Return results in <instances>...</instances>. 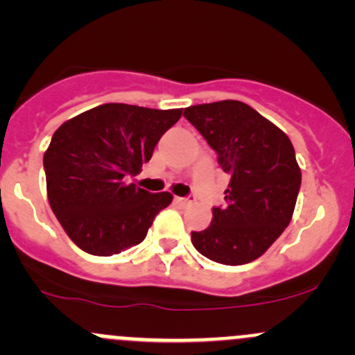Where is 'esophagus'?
<instances>
[{
  "mask_svg": "<svg viewBox=\"0 0 355 355\" xmlns=\"http://www.w3.org/2000/svg\"><path fill=\"white\" fill-rule=\"evenodd\" d=\"M175 202L182 207H187V206H191V204L196 202V198L194 196H189V198H175Z\"/></svg>",
  "mask_w": 355,
  "mask_h": 355,
  "instance_id": "1",
  "label": "esophagus"
}]
</instances>
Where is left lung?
Listing matches in <instances>:
<instances>
[{
    "instance_id": "left-lung-1",
    "label": "left lung",
    "mask_w": 355,
    "mask_h": 355,
    "mask_svg": "<svg viewBox=\"0 0 355 355\" xmlns=\"http://www.w3.org/2000/svg\"><path fill=\"white\" fill-rule=\"evenodd\" d=\"M184 116L230 175L225 206L213 207L206 230L192 232V244L214 263H250L270 249L292 220L300 189L292 142L263 114L234 99L189 106Z\"/></svg>"
}]
</instances>
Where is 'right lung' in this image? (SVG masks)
Instances as JSON below:
<instances>
[{
    "label": "right lung",
    "instance_id": "1",
    "mask_svg": "<svg viewBox=\"0 0 355 355\" xmlns=\"http://www.w3.org/2000/svg\"><path fill=\"white\" fill-rule=\"evenodd\" d=\"M182 110L106 103L67 120L44 153L48 200L75 245L113 256L141 244L153 220L173 199L127 184L151 159Z\"/></svg>",
    "mask_w": 355,
    "mask_h": 355
}]
</instances>
